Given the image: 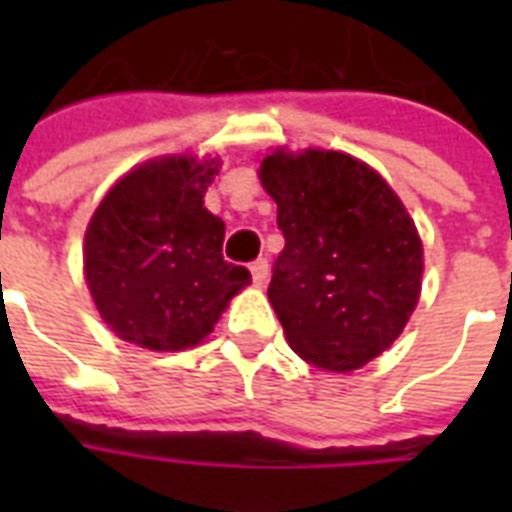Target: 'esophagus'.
<instances>
[{
    "label": "esophagus",
    "instance_id": "esophagus-1",
    "mask_svg": "<svg viewBox=\"0 0 512 512\" xmlns=\"http://www.w3.org/2000/svg\"><path fill=\"white\" fill-rule=\"evenodd\" d=\"M252 268V281H255V287H263L265 281H268V260L265 257H257L255 263L249 265Z\"/></svg>",
    "mask_w": 512,
    "mask_h": 512
}]
</instances>
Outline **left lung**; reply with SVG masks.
<instances>
[{"mask_svg":"<svg viewBox=\"0 0 512 512\" xmlns=\"http://www.w3.org/2000/svg\"><path fill=\"white\" fill-rule=\"evenodd\" d=\"M260 180L284 233L268 300L289 348L329 372L380 356L412 316L422 241L372 167L337 151L265 156Z\"/></svg>","mask_w":512,"mask_h":512,"instance_id":"1","label":"left lung"}]
</instances>
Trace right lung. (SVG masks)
<instances>
[{"label": "right lung", "instance_id": "obj_1", "mask_svg": "<svg viewBox=\"0 0 512 512\" xmlns=\"http://www.w3.org/2000/svg\"><path fill=\"white\" fill-rule=\"evenodd\" d=\"M220 162H148L100 201L84 236V276L100 316L122 340L151 350L199 345L252 281L223 260L225 223L204 209Z\"/></svg>", "mask_w": 512, "mask_h": 512}]
</instances>
